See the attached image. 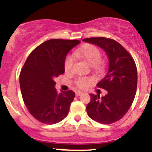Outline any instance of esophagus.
Wrapping results in <instances>:
<instances>
[{
	"mask_svg": "<svg viewBox=\"0 0 152 152\" xmlns=\"http://www.w3.org/2000/svg\"><path fill=\"white\" fill-rule=\"evenodd\" d=\"M82 94V93L80 92V91H76V96H80Z\"/></svg>",
	"mask_w": 152,
	"mask_h": 152,
	"instance_id": "esophagus-1",
	"label": "esophagus"
}]
</instances>
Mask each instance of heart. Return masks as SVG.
Segmentation results:
<instances>
[{"mask_svg":"<svg viewBox=\"0 0 152 152\" xmlns=\"http://www.w3.org/2000/svg\"><path fill=\"white\" fill-rule=\"evenodd\" d=\"M74 56L78 58L85 60V61L93 65L94 70L96 72L102 71L104 69V64L102 61V54L96 46L92 45H85L76 50L74 52ZM75 59L72 55H68L66 56L64 61V68L66 72H70L73 70L74 65ZM93 82L91 77H79L75 81V85L80 89H85L88 88Z\"/></svg>","mask_w":152,"mask_h":152,"instance_id":"obj_1","label":"heart"}]
</instances>
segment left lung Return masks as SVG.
I'll return each mask as SVG.
<instances>
[{
  "mask_svg": "<svg viewBox=\"0 0 152 152\" xmlns=\"http://www.w3.org/2000/svg\"><path fill=\"white\" fill-rule=\"evenodd\" d=\"M84 42L100 47L108 57L107 74L96 85L107 91L104 96L91 94L87 105L90 118L102 124H111L123 118L134 99L137 70L132 55L115 40L104 37L84 39Z\"/></svg>",
  "mask_w": 152,
  "mask_h": 152,
  "instance_id": "1",
  "label": "left lung"
}]
</instances>
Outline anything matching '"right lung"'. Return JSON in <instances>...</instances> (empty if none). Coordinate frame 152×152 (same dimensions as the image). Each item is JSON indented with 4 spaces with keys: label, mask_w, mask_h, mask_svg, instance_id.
I'll return each instance as SVG.
<instances>
[{
    "label": "right lung",
    "mask_w": 152,
    "mask_h": 152,
    "mask_svg": "<svg viewBox=\"0 0 152 152\" xmlns=\"http://www.w3.org/2000/svg\"><path fill=\"white\" fill-rule=\"evenodd\" d=\"M78 40L51 39L37 47L26 58L20 73L22 98L31 115L45 124L64 120L75 97L71 90L57 93L56 77L64 73V61Z\"/></svg>",
    "instance_id": "right-lung-1"
}]
</instances>
